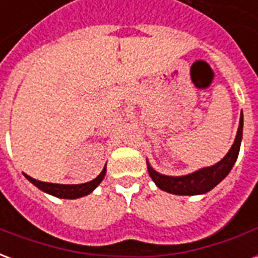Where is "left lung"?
<instances>
[{
  "label": "left lung",
  "instance_id": "1",
  "mask_svg": "<svg viewBox=\"0 0 258 258\" xmlns=\"http://www.w3.org/2000/svg\"><path fill=\"white\" fill-rule=\"evenodd\" d=\"M242 134H243V113H240V120H239V127L235 141H233L231 149L221 159L220 162L216 163L210 167L200 168L195 173L186 174L182 177H170L155 171L148 163V171L153 182L162 190H166L168 194L173 195H203L207 194L214 186L221 182L222 179L227 177L229 171L232 170L233 164L236 162L240 149V142H242Z\"/></svg>",
  "mask_w": 258,
  "mask_h": 258
}]
</instances>
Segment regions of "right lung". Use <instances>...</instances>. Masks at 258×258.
Wrapping results in <instances>:
<instances>
[{"label":"right lung","instance_id":"1","mask_svg":"<svg viewBox=\"0 0 258 258\" xmlns=\"http://www.w3.org/2000/svg\"><path fill=\"white\" fill-rule=\"evenodd\" d=\"M105 174H106V166L103 167L101 174L94 178L90 182H85V184H77V185H64V184H51V182H42L38 179H34L29 177L27 174H25V177L31 184L36 185L38 189H41L45 194L52 195L60 199H77V198H83L85 195H90L92 190L95 189L98 185L101 184L102 179L105 178Z\"/></svg>","mask_w":258,"mask_h":258}]
</instances>
